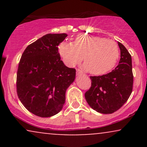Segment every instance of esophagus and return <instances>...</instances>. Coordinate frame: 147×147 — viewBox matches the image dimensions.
<instances>
[{"instance_id": "1", "label": "esophagus", "mask_w": 147, "mask_h": 147, "mask_svg": "<svg viewBox=\"0 0 147 147\" xmlns=\"http://www.w3.org/2000/svg\"><path fill=\"white\" fill-rule=\"evenodd\" d=\"M83 75V72L81 70H77V75Z\"/></svg>"}]
</instances>
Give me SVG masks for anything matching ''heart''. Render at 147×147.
<instances>
[{
	"label": "heart",
	"mask_w": 147,
	"mask_h": 147,
	"mask_svg": "<svg viewBox=\"0 0 147 147\" xmlns=\"http://www.w3.org/2000/svg\"><path fill=\"white\" fill-rule=\"evenodd\" d=\"M58 52L68 66L73 67L84 60V68L90 73L102 75L115 67L119 57L117 43L104 37L79 34L72 43L62 41Z\"/></svg>",
	"instance_id": "b5f03b06"
}]
</instances>
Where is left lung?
<instances>
[{
	"mask_svg": "<svg viewBox=\"0 0 147 147\" xmlns=\"http://www.w3.org/2000/svg\"><path fill=\"white\" fill-rule=\"evenodd\" d=\"M117 43L120 49V60L117 66L106 75L90 77L91 87L85 93L88 105L100 113L115 112L126 103L132 92L131 56L122 43Z\"/></svg>",
	"mask_w": 147,
	"mask_h": 147,
	"instance_id": "1",
	"label": "left lung"
}]
</instances>
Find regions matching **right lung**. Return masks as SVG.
I'll use <instances>...</instances> for the list:
<instances>
[{"mask_svg":"<svg viewBox=\"0 0 147 147\" xmlns=\"http://www.w3.org/2000/svg\"><path fill=\"white\" fill-rule=\"evenodd\" d=\"M67 36L44 35L27 47L18 64V98L25 109L38 117H52L60 112L67 88L75 81V69L67 67L58 52L59 44Z\"/></svg>","mask_w":147,"mask_h":147,"instance_id":"add662e5","label":"right lung"}]
</instances>
